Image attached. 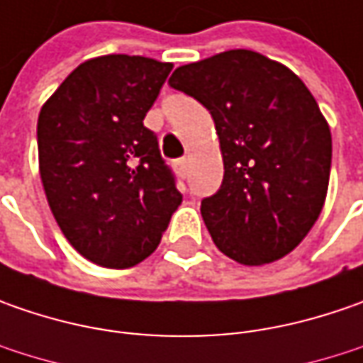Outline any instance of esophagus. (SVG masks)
<instances>
[{"mask_svg":"<svg viewBox=\"0 0 363 363\" xmlns=\"http://www.w3.org/2000/svg\"><path fill=\"white\" fill-rule=\"evenodd\" d=\"M174 169L177 172V174L182 175V177H184V175L188 174V160H186V157H182V160L175 161Z\"/></svg>","mask_w":363,"mask_h":363,"instance_id":"1","label":"esophagus"}]
</instances>
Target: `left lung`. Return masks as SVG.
<instances>
[{
    "instance_id": "1",
    "label": "left lung",
    "mask_w": 363,
    "mask_h": 363,
    "mask_svg": "<svg viewBox=\"0 0 363 363\" xmlns=\"http://www.w3.org/2000/svg\"><path fill=\"white\" fill-rule=\"evenodd\" d=\"M169 86L202 103L216 125L224 179L202 200L218 248L258 267L289 255L325 203L331 133L295 72L252 50L175 68Z\"/></svg>"
}]
</instances>
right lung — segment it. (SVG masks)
<instances>
[{"instance_id":"obj_1","label":"right lung","mask_w":363,"mask_h":363,"mask_svg":"<svg viewBox=\"0 0 363 363\" xmlns=\"http://www.w3.org/2000/svg\"><path fill=\"white\" fill-rule=\"evenodd\" d=\"M174 64L108 54L82 62L38 117L40 177L78 252L129 269L161 242L182 203L175 175L143 119Z\"/></svg>"}]
</instances>
